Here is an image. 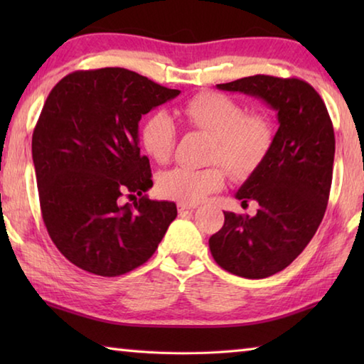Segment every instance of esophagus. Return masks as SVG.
Listing matches in <instances>:
<instances>
[{
    "instance_id": "obj_1",
    "label": "esophagus",
    "mask_w": 364,
    "mask_h": 364,
    "mask_svg": "<svg viewBox=\"0 0 364 364\" xmlns=\"http://www.w3.org/2000/svg\"><path fill=\"white\" fill-rule=\"evenodd\" d=\"M194 205H188V204H183V202H180V204H178V212H180V215H184V213H188V212H191L193 213L194 212Z\"/></svg>"
}]
</instances>
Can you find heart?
Instances as JSON below:
<instances>
[{
	"label": "heart",
	"instance_id": "obj_1",
	"mask_svg": "<svg viewBox=\"0 0 364 364\" xmlns=\"http://www.w3.org/2000/svg\"><path fill=\"white\" fill-rule=\"evenodd\" d=\"M188 127L213 136L210 162L223 164L232 178L247 180L267 162L273 151L276 128L269 115L247 112V107L221 93H200L176 109ZM141 146L157 164L173 156L178 128L168 114L154 112L141 127ZM221 165L205 168L175 167L157 176V191L164 197L196 204L225 186Z\"/></svg>",
	"mask_w": 364,
	"mask_h": 364
}]
</instances>
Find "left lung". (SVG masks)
Returning a JSON list of instances; mask_svg holds the SVG:
<instances>
[{
    "mask_svg": "<svg viewBox=\"0 0 364 364\" xmlns=\"http://www.w3.org/2000/svg\"><path fill=\"white\" fill-rule=\"evenodd\" d=\"M269 104L279 128L263 167L236 193L255 217L225 212V225L208 239L221 268L262 279L289 267L315 236L329 200L336 138L321 96L300 78L254 75L217 85Z\"/></svg>",
    "mask_w": 364,
    "mask_h": 364,
    "instance_id": "8db88e82",
    "label": "left lung"
}]
</instances>
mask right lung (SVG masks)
<instances>
[{
	"label": "right lung",
	"mask_w": 364,
	"mask_h": 364,
	"mask_svg": "<svg viewBox=\"0 0 364 364\" xmlns=\"http://www.w3.org/2000/svg\"><path fill=\"white\" fill-rule=\"evenodd\" d=\"M178 95L120 67L72 72L48 95L32 136L40 208L51 241L75 267L125 274L149 260L176 218L175 202L144 196L152 173L138 123ZM123 195L134 204L122 205Z\"/></svg>",
	"instance_id": "1"
}]
</instances>
